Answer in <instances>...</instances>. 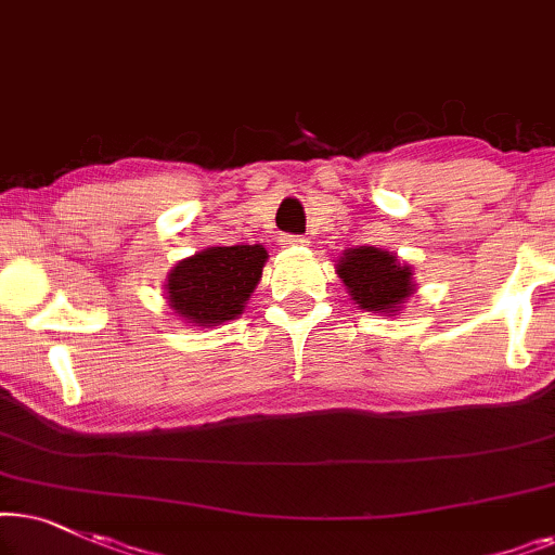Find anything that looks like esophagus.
I'll return each instance as SVG.
<instances>
[{"mask_svg":"<svg viewBox=\"0 0 555 555\" xmlns=\"http://www.w3.org/2000/svg\"><path fill=\"white\" fill-rule=\"evenodd\" d=\"M279 243H282V246L286 248V246H307V238H305V235H294V233H284L282 235V241H279Z\"/></svg>","mask_w":555,"mask_h":555,"instance_id":"obj_1","label":"esophagus"}]
</instances>
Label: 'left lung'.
Wrapping results in <instances>:
<instances>
[{"mask_svg":"<svg viewBox=\"0 0 555 555\" xmlns=\"http://www.w3.org/2000/svg\"><path fill=\"white\" fill-rule=\"evenodd\" d=\"M337 271L354 305L367 312H396V307L413 294L411 269L398 263L388 250L373 246L345 250Z\"/></svg>","mask_w":555,"mask_h":555,"instance_id":"obj_1","label":"left lung"}]
</instances>
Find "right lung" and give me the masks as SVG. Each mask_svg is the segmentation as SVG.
<instances>
[{
    "label": "right lung",
    "mask_w": 555,
    "mask_h": 555,
    "mask_svg": "<svg viewBox=\"0 0 555 555\" xmlns=\"http://www.w3.org/2000/svg\"><path fill=\"white\" fill-rule=\"evenodd\" d=\"M263 246H216L184 258L167 279L169 305L184 320L220 324L243 312L266 263Z\"/></svg>",
    "instance_id": "right-lung-1"
}]
</instances>
